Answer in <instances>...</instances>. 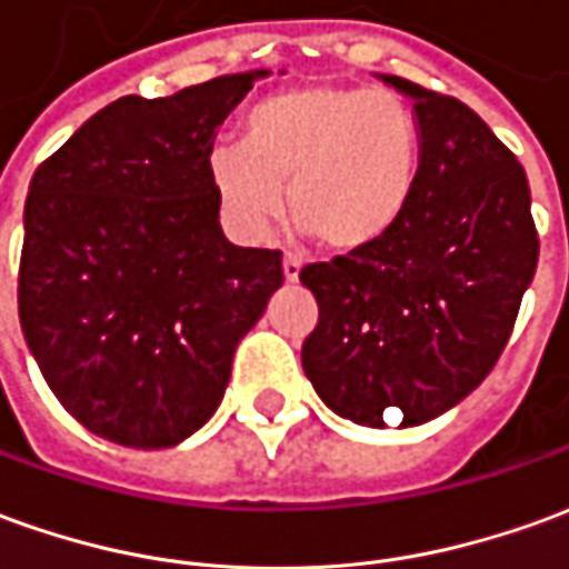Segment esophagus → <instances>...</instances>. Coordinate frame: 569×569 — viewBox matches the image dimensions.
<instances>
[{
  "instance_id": "1",
  "label": "esophagus",
  "mask_w": 569,
  "mask_h": 569,
  "mask_svg": "<svg viewBox=\"0 0 569 569\" xmlns=\"http://www.w3.org/2000/svg\"><path fill=\"white\" fill-rule=\"evenodd\" d=\"M281 269H284V278H288V281H297V278H300V269H303V262L297 260V257H291V253H284Z\"/></svg>"
}]
</instances>
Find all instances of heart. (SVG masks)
Returning a JSON list of instances; mask_svg holds the SVG:
<instances>
[{"mask_svg":"<svg viewBox=\"0 0 569 569\" xmlns=\"http://www.w3.org/2000/svg\"><path fill=\"white\" fill-rule=\"evenodd\" d=\"M229 217L260 232L281 210L331 253H362L393 232L418 179V123L387 89L303 82L250 104L241 144L210 158Z\"/></svg>","mask_w":569,"mask_h":569,"instance_id":"heart-1","label":"heart"}]
</instances>
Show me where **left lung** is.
<instances>
[{
  "instance_id": "8db88e82",
  "label": "left lung",
  "mask_w": 569,
  "mask_h": 569,
  "mask_svg": "<svg viewBox=\"0 0 569 569\" xmlns=\"http://www.w3.org/2000/svg\"><path fill=\"white\" fill-rule=\"evenodd\" d=\"M415 101L421 163L393 232L362 253L300 272L319 322L303 371L340 418L425 425L499 362L539 262L527 172L515 151L452 96L383 77Z\"/></svg>"
}]
</instances>
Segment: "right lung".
I'll list each match as a JSON object with an SVG mask.
<instances>
[{"mask_svg": "<svg viewBox=\"0 0 569 569\" xmlns=\"http://www.w3.org/2000/svg\"><path fill=\"white\" fill-rule=\"evenodd\" d=\"M266 77L123 96L30 179L18 316L58 402L96 437L163 449L217 411L281 250L234 247L210 179L217 127Z\"/></svg>", "mask_w": 569, "mask_h": 569, "instance_id": "1", "label": "right lung"}]
</instances>
